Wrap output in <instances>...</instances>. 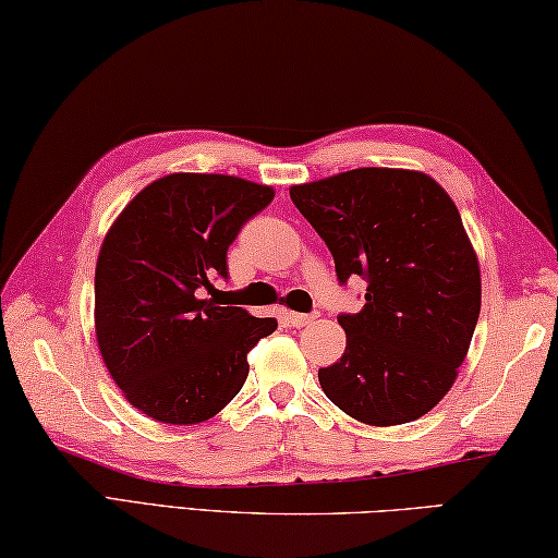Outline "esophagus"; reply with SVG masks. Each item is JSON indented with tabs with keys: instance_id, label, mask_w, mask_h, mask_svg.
Masks as SVG:
<instances>
[{
	"instance_id": "1",
	"label": "esophagus",
	"mask_w": 558,
	"mask_h": 558,
	"mask_svg": "<svg viewBox=\"0 0 558 558\" xmlns=\"http://www.w3.org/2000/svg\"><path fill=\"white\" fill-rule=\"evenodd\" d=\"M282 319H286L288 327H307L314 319H317V314H302V312H286L282 314Z\"/></svg>"
}]
</instances>
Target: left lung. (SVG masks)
Instances as JSON below:
<instances>
[{
    "label": "left lung",
    "instance_id": "obj_1",
    "mask_svg": "<svg viewBox=\"0 0 558 558\" xmlns=\"http://www.w3.org/2000/svg\"><path fill=\"white\" fill-rule=\"evenodd\" d=\"M290 199L324 239L343 286L366 278V305L339 314L343 356L319 368L349 417L392 427L420 420L449 392L481 314L478 258L459 209L420 170L356 168Z\"/></svg>",
    "mask_w": 558,
    "mask_h": 558
}]
</instances>
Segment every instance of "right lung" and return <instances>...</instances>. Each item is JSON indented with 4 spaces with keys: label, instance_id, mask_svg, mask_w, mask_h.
<instances>
[{
    "label": "right lung",
    "instance_id": "right-lung-1",
    "mask_svg": "<svg viewBox=\"0 0 558 558\" xmlns=\"http://www.w3.org/2000/svg\"><path fill=\"white\" fill-rule=\"evenodd\" d=\"M272 187L234 175L158 178L121 209L95 270V331L109 376L146 417L197 424L244 388L246 353L276 331L272 317L202 300L227 278L241 227Z\"/></svg>",
    "mask_w": 558,
    "mask_h": 558
}]
</instances>
